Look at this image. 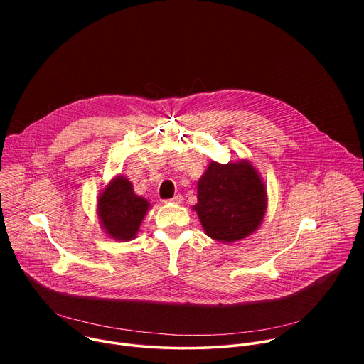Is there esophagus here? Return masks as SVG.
I'll list each match as a JSON object with an SVG mask.
<instances>
[{"label":"esophagus","instance_id":"obj_1","mask_svg":"<svg viewBox=\"0 0 364 364\" xmlns=\"http://www.w3.org/2000/svg\"><path fill=\"white\" fill-rule=\"evenodd\" d=\"M183 196L181 194H176L173 198H170V200H167V203H174V204H181L183 203Z\"/></svg>","mask_w":364,"mask_h":364}]
</instances>
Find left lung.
<instances>
[{
  "label": "left lung",
  "instance_id": "1",
  "mask_svg": "<svg viewBox=\"0 0 364 364\" xmlns=\"http://www.w3.org/2000/svg\"><path fill=\"white\" fill-rule=\"evenodd\" d=\"M268 194L249 160L212 161L197 183V213L204 233L222 243L242 240L262 225Z\"/></svg>",
  "mask_w": 364,
  "mask_h": 364
}]
</instances>
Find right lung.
<instances>
[{
    "instance_id": "obj_1",
    "label": "right lung",
    "mask_w": 364,
    "mask_h": 364,
    "mask_svg": "<svg viewBox=\"0 0 364 364\" xmlns=\"http://www.w3.org/2000/svg\"><path fill=\"white\" fill-rule=\"evenodd\" d=\"M96 205L100 228L118 242L135 239L146 212L151 209L149 201L135 194L132 183L121 174L100 191Z\"/></svg>"
}]
</instances>
